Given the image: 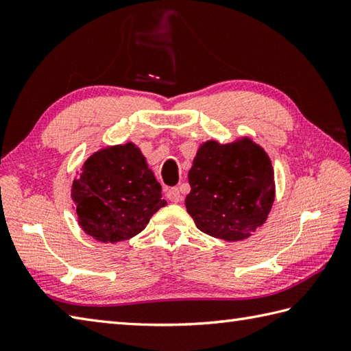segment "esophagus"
<instances>
[{
    "instance_id": "obj_1",
    "label": "esophagus",
    "mask_w": 351,
    "mask_h": 351,
    "mask_svg": "<svg viewBox=\"0 0 351 351\" xmlns=\"http://www.w3.org/2000/svg\"><path fill=\"white\" fill-rule=\"evenodd\" d=\"M166 197L170 200V202H180L181 200V191L178 187H170L166 190Z\"/></svg>"
}]
</instances>
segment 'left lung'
<instances>
[{
  "instance_id": "obj_1",
  "label": "left lung",
  "mask_w": 351,
  "mask_h": 351,
  "mask_svg": "<svg viewBox=\"0 0 351 351\" xmlns=\"http://www.w3.org/2000/svg\"><path fill=\"white\" fill-rule=\"evenodd\" d=\"M185 208L202 232L240 241L265 221L274 200V176L263 147L243 140L206 141L189 171Z\"/></svg>"
}]
</instances>
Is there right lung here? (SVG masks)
Wrapping results in <instances>:
<instances>
[{
  "instance_id": "right-lung-1",
  "label": "right lung",
  "mask_w": 351,
  "mask_h": 351,
  "mask_svg": "<svg viewBox=\"0 0 351 351\" xmlns=\"http://www.w3.org/2000/svg\"><path fill=\"white\" fill-rule=\"evenodd\" d=\"M161 197L160 182L131 143L93 154L72 185L80 226L104 243L123 241L141 232L167 205Z\"/></svg>"
}]
</instances>
